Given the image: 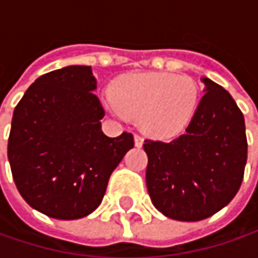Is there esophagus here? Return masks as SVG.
I'll list each match as a JSON object with an SVG mask.
<instances>
[{
	"label": "esophagus",
	"mask_w": 258,
	"mask_h": 258,
	"mask_svg": "<svg viewBox=\"0 0 258 258\" xmlns=\"http://www.w3.org/2000/svg\"><path fill=\"white\" fill-rule=\"evenodd\" d=\"M135 145H136L138 148H141V146L144 145V138H142L141 135H135Z\"/></svg>",
	"instance_id": "obj_1"
}]
</instances>
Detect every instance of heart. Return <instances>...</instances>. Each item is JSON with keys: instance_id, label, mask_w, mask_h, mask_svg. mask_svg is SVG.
I'll return each instance as SVG.
<instances>
[{"instance_id": "heart-1", "label": "heart", "mask_w": 258, "mask_h": 258, "mask_svg": "<svg viewBox=\"0 0 258 258\" xmlns=\"http://www.w3.org/2000/svg\"><path fill=\"white\" fill-rule=\"evenodd\" d=\"M198 97V86L191 77L132 73L114 82L106 104L116 113L138 117L148 135L168 139L181 134L191 122Z\"/></svg>"}]
</instances>
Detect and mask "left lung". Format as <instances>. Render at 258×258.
Returning a JSON list of instances; mask_svg holds the SVG:
<instances>
[{
    "mask_svg": "<svg viewBox=\"0 0 258 258\" xmlns=\"http://www.w3.org/2000/svg\"><path fill=\"white\" fill-rule=\"evenodd\" d=\"M201 82L205 93L185 134L144 144L152 204L178 221H201L223 210L238 192L247 162L241 110L221 86Z\"/></svg>",
    "mask_w": 258,
    "mask_h": 258,
    "instance_id": "1",
    "label": "left lung"
}]
</instances>
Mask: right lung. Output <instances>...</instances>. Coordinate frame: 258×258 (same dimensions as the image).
Returning <instances> with one entry per match:
<instances>
[{"mask_svg":"<svg viewBox=\"0 0 258 258\" xmlns=\"http://www.w3.org/2000/svg\"><path fill=\"white\" fill-rule=\"evenodd\" d=\"M90 66L40 76L15 106L8 161L25 203L55 220H77L100 205L134 135L102 132L104 110Z\"/></svg>","mask_w":258,"mask_h":258,"instance_id":"1","label":"right lung"}]
</instances>
